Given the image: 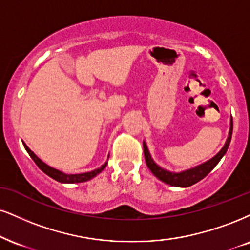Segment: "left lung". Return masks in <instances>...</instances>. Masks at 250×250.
Masks as SVG:
<instances>
[{"instance_id": "left-lung-1", "label": "left lung", "mask_w": 250, "mask_h": 250, "mask_svg": "<svg viewBox=\"0 0 250 250\" xmlns=\"http://www.w3.org/2000/svg\"><path fill=\"white\" fill-rule=\"evenodd\" d=\"M232 132H233V119L230 120V130H229V135L227 138L226 144L223 147V149L220 150L214 158L208 160V162L203 163V165L198 166V167L189 169V170L183 171V172H171L168 170H165L161 167H159L155 162L153 161L152 156L148 152V148H147L146 144L144 143V154H145V160H146L147 167L150 169V171L155 175L159 180H161L165 183L170 184V186L174 187H181V188H187L192 186V184L197 183L200 180H203L206 175L210 172L212 169H213L215 166L218 165V162L220 161L221 158L226 154L227 149H229V146L230 144V139H232Z\"/></svg>"}]
</instances>
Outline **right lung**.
<instances>
[{
	"instance_id": "1",
	"label": "right lung",
	"mask_w": 250,
	"mask_h": 250,
	"mask_svg": "<svg viewBox=\"0 0 250 250\" xmlns=\"http://www.w3.org/2000/svg\"><path fill=\"white\" fill-rule=\"evenodd\" d=\"M23 145H24V147H25V149L27 150V153H29V155L32 158L33 161L36 162V165L38 166V167L42 169V170L44 171L46 175H48L50 177L54 178L55 181L61 182V183H81V182L89 181V180H91L92 177L96 176L97 174H100V172L103 170V169L105 168L107 165V162H105L103 166H102V167H100L98 169H95V170L89 171V172H83V174H64V172H62V171L58 170V169H54V168L50 167V166L46 165V163L42 162V160H40L38 156H37L36 154L26 146L25 144L23 143Z\"/></svg>"
}]
</instances>
